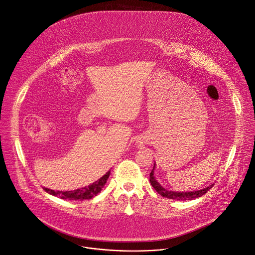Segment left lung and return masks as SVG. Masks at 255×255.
Wrapping results in <instances>:
<instances>
[{
  "mask_svg": "<svg viewBox=\"0 0 255 255\" xmlns=\"http://www.w3.org/2000/svg\"><path fill=\"white\" fill-rule=\"evenodd\" d=\"M155 168H156V164H154L152 171L150 173V183L153 186V188L163 197L169 198V199H175V200H181V201H185V200H192L195 198H198L200 196H202L203 194H205L209 189H211L214 185L210 184L209 186L200 189V190H195V191H184V192H179V191H172V190H168L165 189L164 187L161 186V184L156 180L155 176H154V172H155Z\"/></svg>",
  "mask_w": 255,
  "mask_h": 255,
  "instance_id": "left-lung-1",
  "label": "left lung"
}]
</instances>
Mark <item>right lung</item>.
I'll return each mask as SVG.
<instances>
[{
	"instance_id": "1",
	"label": "right lung",
	"mask_w": 255,
	"mask_h": 255,
	"mask_svg": "<svg viewBox=\"0 0 255 255\" xmlns=\"http://www.w3.org/2000/svg\"><path fill=\"white\" fill-rule=\"evenodd\" d=\"M110 175V171L107 172L103 177H101L96 182L90 184L87 187H84L81 189L73 190V191H54L49 188H44L45 191L51 195L60 197L61 199H68V200H84V199H91L96 196L102 188L105 186L107 179Z\"/></svg>"
}]
</instances>
